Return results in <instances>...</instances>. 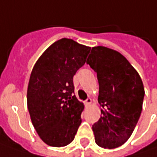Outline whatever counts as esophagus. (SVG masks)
Returning <instances> with one entry per match:
<instances>
[{
	"label": "esophagus",
	"mask_w": 157,
	"mask_h": 157,
	"mask_svg": "<svg viewBox=\"0 0 157 157\" xmlns=\"http://www.w3.org/2000/svg\"><path fill=\"white\" fill-rule=\"evenodd\" d=\"M91 103H92V100L91 99H87V100L85 101V105H86V106L91 105Z\"/></svg>",
	"instance_id": "obj_1"
}]
</instances>
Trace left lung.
Here are the masks:
<instances>
[{"instance_id":"obj_1","label":"left lung","mask_w":157,"mask_h":157,"mask_svg":"<svg viewBox=\"0 0 157 157\" xmlns=\"http://www.w3.org/2000/svg\"><path fill=\"white\" fill-rule=\"evenodd\" d=\"M86 63L97 73L102 116L93 125L95 142L115 148L127 142L140 118L144 98L142 78L120 52L93 47Z\"/></svg>"}]
</instances>
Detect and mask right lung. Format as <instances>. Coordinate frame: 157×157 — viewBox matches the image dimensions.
I'll use <instances>...</instances> for the list:
<instances>
[{"mask_svg":"<svg viewBox=\"0 0 157 157\" xmlns=\"http://www.w3.org/2000/svg\"><path fill=\"white\" fill-rule=\"evenodd\" d=\"M90 51L91 47L62 38L46 49L34 65L28 86V109L36 133L49 146L70 144L81 124L84 104L74 95L73 76Z\"/></svg>","mask_w":157,"mask_h":157,"instance_id":"obj_1","label":"right lung"}]
</instances>
